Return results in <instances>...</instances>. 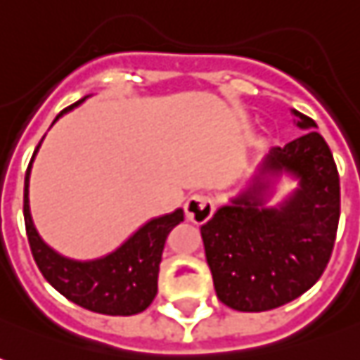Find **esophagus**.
<instances>
[{
	"instance_id": "1",
	"label": "esophagus",
	"mask_w": 360,
	"mask_h": 360,
	"mask_svg": "<svg viewBox=\"0 0 360 360\" xmlns=\"http://www.w3.org/2000/svg\"><path fill=\"white\" fill-rule=\"evenodd\" d=\"M213 211H215V203L207 195H193L185 203V217L195 225H201L205 221H209Z\"/></svg>"
}]
</instances>
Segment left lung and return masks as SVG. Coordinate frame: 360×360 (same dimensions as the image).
<instances>
[{
	"label": "left lung",
	"mask_w": 360,
	"mask_h": 360,
	"mask_svg": "<svg viewBox=\"0 0 360 360\" xmlns=\"http://www.w3.org/2000/svg\"><path fill=\"white\" fill-rule=\"evenodd\" d=\"M291 113L303 135L273 147L253 179L201 225L219 301L243 313L271 311L309 291L335 245L341 215L337 165L315 121ZM283 179L295 187L273 204Z\"/></svg>",
	"instance_id": "1"
}]
</instances>
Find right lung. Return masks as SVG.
Instances as JSON below:
<instances>
[{
	"label": "right lung",
	"mask_w": 360,
	"mask_h": 360,
	"mask_svg": "<svg viewBox=\"0 0 360 360\" xmlns=\"http://www.w3.org/2000/svg\"><path fill=\"white\" fill-rule=\"evenodd\" d=\"M87 97L63 109L51 125H56L57 119L63 117L65 113L79 107ZM44 139L33 151L32 163L25 173V193H23V217H25L27 239L41 275L65 299L87 311L101 315L141 313L155 299L157 275H159V263H161L165 239L169 231L183 221V209H175L173 213H165L145 221L117 249L97 259L81 261L57 253L53 247H49L41 239L39 231L35 229L32 207H30V177H32L33 161L39 153Z\"/></svg>",
	"instance_id": "right-lung-1"
}]
</instances>
